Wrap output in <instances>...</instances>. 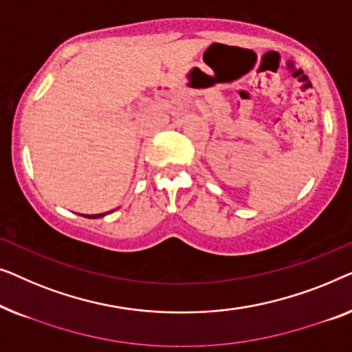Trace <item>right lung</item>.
Instances as JSON below:
<instances>
[{
  "mask_svg": "<svg viewBox=\"0 0 352 352\" xmlns=\"http://www.w3.org/2000/svg\"><path fill=\"white\" fill-rule=\"evenodd\" d=\"M108 214V212H107ZM107 214H97V215H86L87 219H98V217H103V215H107Z\"/></svg>",
  "mask_w": 352,
  "mask_h": 352,
  "instance_id": "add662e5",
  "label": "right lung"
}]
</instances>
